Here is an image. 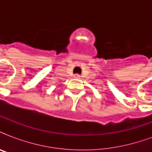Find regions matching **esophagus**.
<instances>
[{
  "label": "esophagus",
  "instance_id": "obj_1",
  "mask_svg": "<svg viewBox=\"0 0 152 152\" xmlns=\"http://www.w3.org/2000/svg\"><path fill=\"white\" fill-rule=\"evenodd\" d=\"M73 77L74 78H80V76L79 74H74Z\"/></svg>",
  "mask_w": 152,
  "mask_h": 152
}]
</instances>
